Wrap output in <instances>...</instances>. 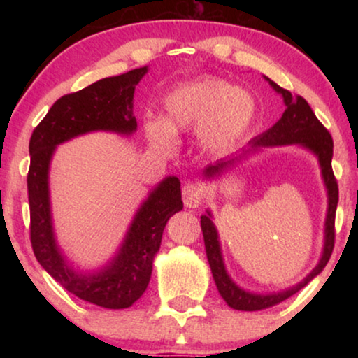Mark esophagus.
I'll return each mask as SVG.
<instances>
[{
  "label": "esophagus",
  "mask_w": 358,
  "mask_h": 358,
  "mask_svg": "<svg viewBox=\"0 0 358 358\" xmlns=\"http://www.w3.org/2000/svg\"><path fill=\"white\" fill-rule=\"evenodd\" d=\"M182 200L187 208H197L202 205L203 200V190L199 184L187 182L182 187Z\"/></svg>",
  "instance_id": "1"
}]
</instances>
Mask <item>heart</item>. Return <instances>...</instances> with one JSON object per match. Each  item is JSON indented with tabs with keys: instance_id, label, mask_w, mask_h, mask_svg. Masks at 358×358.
Here are the masks:
<instances>
[{
	"instance_id": "1",
	"label": "heart",
	"mask_w": 358,
	"mask_h": 358,
	"mask_svg": "<svg viewBox=\"0 0 358 358\" xmlns=\"http://www.w3.org/2000/svg\"><path fill=\"white\" fill-rule=\"evenodd\" d=\"M257 102L251 92L220 78L184 83L163 97V119L145 122V134L158 148L168 150L174 135L197 130L199 145L212 155L231 150L251 129Z\"/></svg>"
}]
</instances>
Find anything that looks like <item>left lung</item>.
I'll return each instance as SVG.
<instances>
[{
  "mask_svg": "<svg viewBox=\"0 0 358 358\" xmlns=\"http://www.w3.org/2000/svg\"><path fill=\"white\" fill-rule=\"evenodd\" d=\"M264 78H266V81H268V85L272 86V90L275 91L277 94L282 96L283 104H285V112H283L282 117L272 129H268L267 131H264L262 135L252 138L249 141L246 148H243L239 153L228 156V158L224 159H220L213 164H208L207 168L202 171L203 180L212 182L215 178H220L229 166L236 163V159L241 158V156L257 153V151H261L262 148L288 145L300 146V148L310 151V153L315 156L321 169V179L322 184H324L327 197L324 238H322V251L320 261H317L315 268H313L301 282H298L296 285L288 287L285 290L271 293L249 292L246 288L239 287L228 273V268L224 266L218 229L213 223L212 210L208 208L207 213L200 217V227H202L205 251H207V259L210 268H212L215 285H217L223 300L228 303V306L239 311L266 310V308L275 306L283 300H287V298L295 295L298 290H301L303 287L308 285L313 278L320 275L322 268L326 267L327 261H329L332 248H334V218L337 200H339V190H337V180L334 178L331 166L332 148H334V145H332L329 131H327L324 127H322L321 122L316 119L315 112L311 110L310 104H308L301 96H293L290 91L283 90V87L278 86L277 83L268 80L267 76Z\"/></svg>",
  "mask_w": 358,
  "mask_h": 358,
  "instance_id": "left-lung-1",
  "label": "left lung"
}]
</instances>
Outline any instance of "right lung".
Wrapping results in <instances>:
<instances>
[{
    "mask_svg": "<svg viewBox=\"0 0 358 358\" xmlns=\"http://www.w3.org/2000/svg\"><path fill=\"white\" fill-rule=\"evenodd\" d=\"M146 73L148 66L135 68L60 97L29 141L27 189L34 254L63 288L107 310L130 308L145 293L166 223L184 207L180 180L176 176L159 180L136 208L124 239L109 261L96 268H81L58 244L52 217L50 164L57 146L78 136L92 131L134 135L135 86Z\"/></svg>",
    "mask_w": 358,
    "mask_h": 358,
    "instance_id": "right-lung-1",
    "label": "right lung"
}]
</instances>
